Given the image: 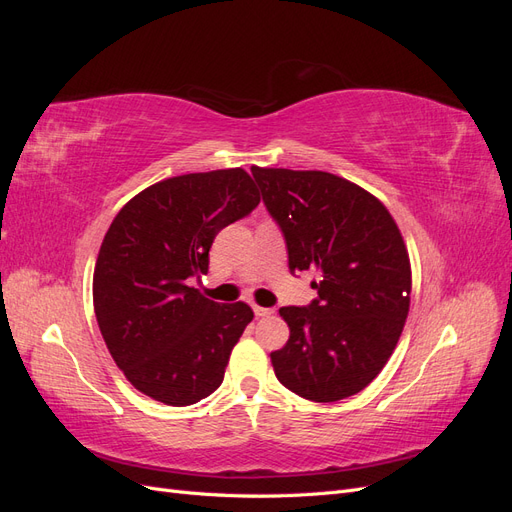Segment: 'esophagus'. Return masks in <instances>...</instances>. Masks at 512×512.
I'll use <instances>...</instances> for the list:
<instances>
[{
	"instance_id": "1",
	"label": "esophagus",
	"mask_w": 512,
	"mask_h": 512,
	"mask_svg": "<svg viewBox=\"0 0 512 512\" xmlns=\"http://www.w3.org/2000/svg\"><path fill=\"white\" fill-rule=\"evenodd\" d=\"M254 314H256V318H265V316H271V314H273V309H269V307H260V305H254Z\"/></svg>"
}]
</instances>
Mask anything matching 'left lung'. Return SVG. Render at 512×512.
<instances>
[{
    "instance_id": "1",
    "label": "left lung",
    "mask_w": 512,
    "mask_h": 512,
    "mask_svg": "<svg viewBox=\"0 0 512 512\" xmlns=\"http://www.w3.org/2000/svg\"><path fill=\"white\" fill-rule=\"evenodd\" d=\"M252 175L284 232L290 273H320L312 303L280 309L290 337L271 352L275 376L318 404L356 395L391 359L408 318L404 237L389 209L344 177L260 166Z\"/></svg>"
}]
</instances>
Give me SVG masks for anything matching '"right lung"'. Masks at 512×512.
I'll use <instances>...</instances> for the list:
<instances>
[{
  "label": "right lung",
  "mask_w": 512,
  "mask_h": 512,
  "mask_svg": "<svg viewBox=\"0 0 512 512\" xmlns=\"http://www.w3.org/2000/svg\"><path fill=\"white\" fill-rule=\"evenodd\" d=\"M260 203L243 168L170 177L121 207L94 271L100 333L123 376L166 406H190L224 380L252 307L188 286L207 273L215 235Z\"/></svg>",
  "instance_id": "right-lung-1"
}]
</instances>
